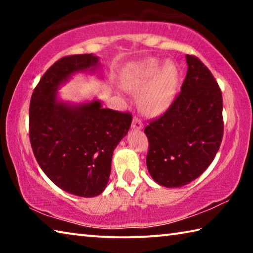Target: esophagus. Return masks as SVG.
Segmentation results:
<instances>
[{
  "mask_svg": "<svg viewBox=\"0 0 253 253\" xmlns=\"http://www.w3.org/2000/svg\"><path fill=\"white\" fill-rule=\"evenodd\" d=\"M131 127H132V129L139 130V129H142V128L144 127V125H143V123H142V122H140L138 118H137V117H134V118H132Z\"/></svg>",
  "mask_w": 253,
  "mask_h": 253,
  "instance_id": "obj_1",
  "label": "esophagus"
}]
</instances>
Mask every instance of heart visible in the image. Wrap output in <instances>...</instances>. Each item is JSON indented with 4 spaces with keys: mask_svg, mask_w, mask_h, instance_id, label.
<instances>
[{
    "mask_svg": "<svg viewBox=\"0 0 253 253\" xmlns=\"http://www.w3.org/2000/svg\"><path fill=\"white\" fill-rule=\"evenodd\" d=\"M158 70L160 63L152 59L147 60L136 70L125 72L121 81L122 87L127 91L132 93L142 91L138 98L139 108L148 116H156L164 113L173 101L176 92V67L173 63L168 62L163 66L160 72ZM152 79L153 81L150 84L149 81Z\"/></svg>",
    "mask_w": 253,
    "mask_h": 253,
    "instance_id": "heart-1",
    "label": "heart"
}]
</instances>
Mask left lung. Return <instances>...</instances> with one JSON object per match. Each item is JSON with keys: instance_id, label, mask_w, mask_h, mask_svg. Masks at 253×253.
<instances>
[{"instance_id": "obj_1", "label": "left lung", "mask_w": 253, "mask_h": 253, "mask_svg": "<svg viewBox=\"0 0 253 253\" xmlns=\"http://www.w3.org/2000/svg\"><path fill=\"white\" fill-rule=\"evenodd\" d=\"M187 72L169 109L145 127L146 165L154 181L179 187L213 162L223 137L222 92L208 67L186 54Z\"/></svg>"}]
</instances>
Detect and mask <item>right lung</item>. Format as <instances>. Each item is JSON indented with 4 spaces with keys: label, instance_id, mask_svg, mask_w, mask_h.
<instances>
[{
    "label": "right lung",
    "instance_id": "right-lung-1",
    "mask_svg": "<svg viewBox=\"0 0 253 253\" xmlns=\"http://www.w3.org/2000/svg\"><path fill=\"white\" fill-rule=\"evenodd\" d=\"M98 57L75 54L54 62L34 88L29 109L30 143L38 164L58 187L92 198L108 183L114 149L127 134L131 114L102 108L99 100L70 105L59 85L79 71H93Z\"/></svg>",
    "mask_w": 253,
    "mask_h": 253
}]
</instances>
